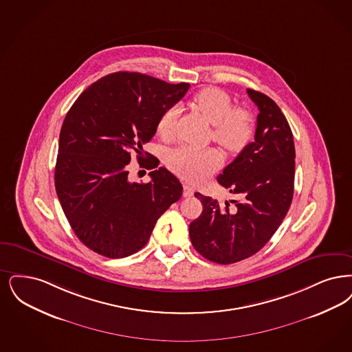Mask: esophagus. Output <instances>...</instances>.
Returning a JSON list of instances; mask_svg holds the SVG:
<instances>
[{
    "label": "esophagus",
    "instance_id": "esophagus-1",
    "mask_svg": "<svg viewBox=\"0 0 352 352\" xmlns=\"http://www.w3.org/2000/svg\"><path fill=\"white\" fill-rule=\"evenodd\" d=\"M194 187L192 186H190V184H187V183H184L183 184V197H190L194 195Z\"/></svg>",
    "mask_w": 352,
    "mask_h": 352
}]
</instances>
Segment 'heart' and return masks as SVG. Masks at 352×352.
I'll use <instances>...</instances> for the list:
<instances>
[{
    "mask_svg": "<svg viewBox=\"0 0 352 352\" xmlns=\"http://www.w3.org/2000/svg\"><path fill=\"white\" fill-rule=\"evenodd\" d=\"M200 113L213 124L212 136L230 152H239L252 139L253 122L245 110H233V103L224 91L206 87L194 97ZM178 109L170 107L158 119L157 131L162 138L174 133ZM170 168L191 181H201L223 164V155L213 149H197L183 145L173 151L168 158Z\"/></svg>",
    "mask_w": 352,
    "mask_h": 352,
    "instance_id": "1",
    "label": "heart"
}]
</instances>
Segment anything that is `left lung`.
I'll return each mask as SVG.
<instances>
[{
    "label": "left lung",
    "mask_w": 352,
    "mask_h": 352,
    "mask_svg": "<svg viewBox=\"0 0 352 352\" xmlns=\"http://www.w3.org/2000/svg\"><path fill=\"white\" fill-rule=\"evenodd\" d=\"M256 104V129L217 182L237 199L219 204L195 192L203 212L190 224L197 253L230 265L258 253L284 220L294 197L295 142L279 106L263 93L248 89Z\"/></svg>",
    "instance_id": "8db88e82"
}]
</instances>
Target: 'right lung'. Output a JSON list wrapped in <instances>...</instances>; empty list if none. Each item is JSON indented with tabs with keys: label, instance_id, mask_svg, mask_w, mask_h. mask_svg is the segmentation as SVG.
I'll return each mask as SVG.
<instances>
[{
	"label": "right lung",
	"instance_id": "obj_1",
	"mask_svg": "<svg viewBox=\"0 0 352 352\" xmlns=\"http://www.w3.org/2000/svg\"><path fill=\"white\" fill-rule=\"evenodd\" d=\"M190 84H168L136 72H116L90 85L76 99L60 131L55 187L73 232L90 250L107 258L139 252L157 220L182 197V184L165 168L152 181H128L131 153L157 158L142 145Z\"/></svg>",
	"mask_w": 352,
	"mask_h": 352
}]
</instances>
